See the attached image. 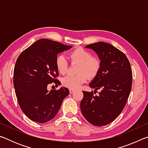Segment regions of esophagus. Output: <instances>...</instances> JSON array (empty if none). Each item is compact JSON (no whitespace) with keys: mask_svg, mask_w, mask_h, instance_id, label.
<instances>
[{"mask_svg":"<svg viewBox=\"0 0 148 148\" xmlns=\"http://www.w3.org/2000/svg\"><path fill=\"white\" fill-rule=\"evenodd\" d=\"M69 91H70V93H71V94H72V93H73V92H74V91H75L74 89H70V90H69Z\"/></svg>","mask_w":148,"mask_h":148,"instance_id":"esophagus-1","label":"esophagus"}]
</instances>
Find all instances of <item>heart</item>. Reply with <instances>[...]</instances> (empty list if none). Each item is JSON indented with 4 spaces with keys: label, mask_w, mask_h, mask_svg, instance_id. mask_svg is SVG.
<instances>
[{
    "label": "heart",
    "mask_w": 148,
    "mask_h": 148,
    "mask_svg": "<svg viewBox=\"0 0 148 148\" xmlns=\"http://www.w3.org/2000/svg\"><path fill=\"white\" fill-rule=\"evenodd\" d=\"M69 57L72 61L79 63L77 73L74 76H64L62 79L64 86L71 89H78L81 85L87 81V77L92 79L99 74L101 69V61L99 59L92 57L89 51L82 47L75 49L69 53ZM56 66L60 74H64L68 69V62L64 55L60 54L56 59Z\"/></svg>",
    "instance_id": "heart-1"
}]
</instances>
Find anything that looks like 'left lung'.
Returning <instances> with one entry per match:
<instances>
[{"label": "left lung", "mask_w": 148, "mask_h": 148, "mask_svg": "<svg viewBox=\"0 0 148 148\" xmlns=\"http://www.w3.org/2000/svg\"><path fill=\"white\" fill-rule=\"evenodd\" d=\"M101 60L99 74L89 84L99 95L83 91L80 103L82 113L87 121L95 126L110 123L121 114L131 91L132 73L127 56L112 44L99 42L87 45Z\"/></svg>", "instance_id": "1"}]
</instances>
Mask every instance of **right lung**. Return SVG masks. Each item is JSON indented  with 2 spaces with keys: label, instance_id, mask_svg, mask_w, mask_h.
Here are the masks:
<instances>
[{
  "label": "right lung",
  "instance_id": "add662e5",
  "mask_svg": "<svg viewBox=\"0 0 148 148\" xmlns=\"http://www.w3.org/2000/svg\"><path fill=\"white\" fill-rule=\"evenodd\" d=\"M60 42L40 39L25 49L17 58L14 71V86L17 101L23 113L33 121L40 123L53 119L63 99L69 94L66 87L47 89L59 72L56 66L57 54L71 49Z\"/></svg>",
  "mask_w": 148,
  "mask_h": 148
}]
</instances>
